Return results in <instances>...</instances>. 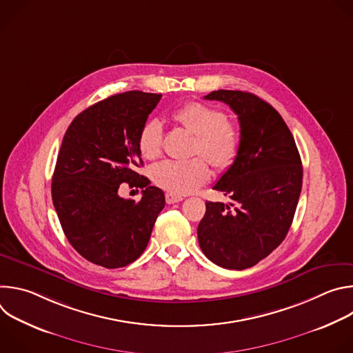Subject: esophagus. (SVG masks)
Segmentation results:
<instances>
[{
  "mask_svg": "<svg viewBox=\"0 0 353 353\" xmlns=\"http://www.w3.org/2000/svg\"><path fill=\"white\" fill-rule=\"evenodd\" d=\"M180 201H183V196L174 195V194H172V192H168V194H166V203H168V204H176V203H180Z\"/></svg>",
  "mask_w": 353,
  "mask_h": 353,
  "instance_id": "obj_1",
  "label": "esophagus"
}]
</instances>
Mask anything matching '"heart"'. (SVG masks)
Masks as SVG:
<instances>
[{
    "label": "heart",
    "instance_id": "b5f03b06",
    "mask_svg": "<svg viewBox=\"0 0 353 353\" xmlns=\"http://www.w3.org/2000/svg\"><path fill=\"white\" fill-rule=\"evenodd\" d=\"M173 119L198 137L196 152L203 154L216 169L225 170L236 161L241 135L239 128L226 121V114L210 105L190 102L174 110ZM163 124L159 119H148L139 130L138 148L146 159H155L162 152ZM211 176L203 158L188 161L168 159L154 166L152 179L163 190L184 195L195 191Z\"/></svg>",
    "mask_w": 353,
    "mask_h": 353
}]
</instances>
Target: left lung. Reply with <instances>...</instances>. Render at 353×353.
<instances>
[{
	"label": "left lung",
	"instance_id": "8db88e82",
	"mask_svg": "<svg viewBox=\"0 0 353 353\" xmlns=\"http://www.w3.org/2000/svg\"><path fill=\"white\" fill-rule=\"evenodd\" d=\"M239 117L241 143L233 165L214 190L232 203L207 201L196 233L203 253L216 265L245 270L270 256L292 225L303 180L293 135L265 100L241 90H214Z\"/></svg>",
	"mask_w": 353,
	"mask_h": 353
}]
</instances>
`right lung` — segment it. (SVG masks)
Wrapping results in <instances>:
<instances>
[{"instance_id": "right-lung-1", "label": "right lung", "mask_w": 353, "mask_h": 353, "mask_svg": "<svg viewBox=\"0 0 353 353\" xmlns=\"http://www.w3.org/2000/svg\"><path fill=\"white\" fill-rule=\"evenodd\" d=\"M162 94L130 90L79 113L60 148L52 181L53 204L71 245L88 261L120 268L148 245L165 194L137 172L138 135ZM123 182L143 188L139 201L118 195Z\"/></svg>"}]
</instances>
